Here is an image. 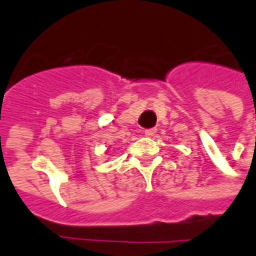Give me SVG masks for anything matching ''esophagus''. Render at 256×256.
Here are the masks:
<instances>
[{"label": "esophagus", "mask_w": 256, "mask_h": 256, "mask_svg": "<svg viewBox=\"0 0 256 256\" xmlns=\"http://www.w3.org/2000/svg\"><path fill=\"white\" fill-rule=\"evenodd\" d=\"M155 134H156V128H148V130H144V134L148 136V138L155 136Z\"/></svg>", "instance_id": "34e87169"}]
</instances>
